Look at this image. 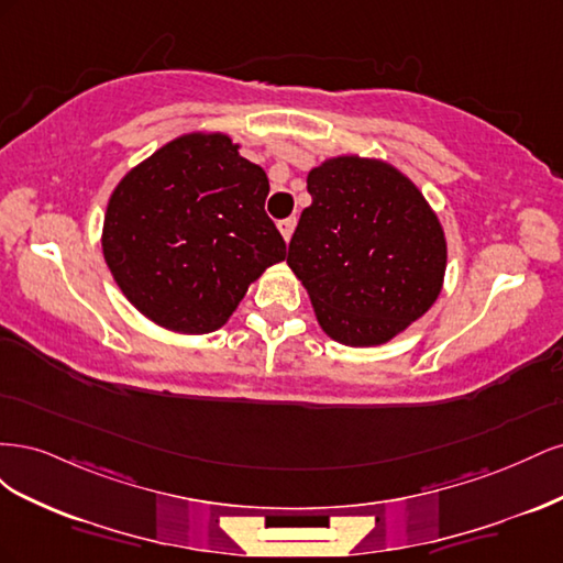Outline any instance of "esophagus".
Wrapping results in <instances>:
<instances>
[{
	"label": "esophagus",
	"instance_id": "esophagus-1",
	"mask_svg": "<svg viewBox=\"0 0 563 563\" xmlns=\"http://www.w3.org/2000/svg\"><path fill=\"white\" fill-rule=\"evenodd\" d=\"M294 230H296V218H286V220H282V223H279V232L284 236V242H291Z\"/></svg>",
	"mask_w": 563,
	"mask_h": 563
}]
</instances>
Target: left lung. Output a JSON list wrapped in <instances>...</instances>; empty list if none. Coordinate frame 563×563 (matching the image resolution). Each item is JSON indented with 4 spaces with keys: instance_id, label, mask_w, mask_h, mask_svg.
<instances>
[{
    "instance_id": "obj_1",
    "label": "left lung",
    "mask_w": 563,
    "mask_h": 563,
    "mask_svg": "<svg viewBox=\"0 0 563 563\" xmlns=\"http://www.w3.org/2000/svg\"><path fill=\"white\" fill-rule=\"evenodd\" d=\"M312 203L288 244L321 331L347 347H376L437 302L446 234L437 211L395 164L338 155L308 174Z\"/></svg>"
}]
</instances>
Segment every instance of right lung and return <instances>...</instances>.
I'll return each instance as SVG.
<instances>
[{
  "mask_svg": "<svg viewBox=\"0 0 563 563\" xmlns=\"http://www.w3.org/2000/svg\"><path fill=\"white\" fill-rule=\"evenodd\" d=\"M267 192L263 168L223 131L183 133L155 150L108 199L100 244L119 291L166 331H218L286 258Z\"/></svg>",
  "mask_w": 563,
  "mask_h": 563,
  "instance_id": "1",
  "label": "right lung"
}]
</instances>
